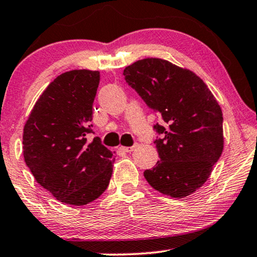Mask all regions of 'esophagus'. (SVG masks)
<instances>
[{
	"label": "esophagus",
	"mask_w": 257,
	"mask_h": 257,
	"mask_svg": "<svg viewBox=\"0 0 257 257\" xmlns=\"http://www.w3.org/2000/svg\"><path fill=\"white\" fill-rule=\"evenodd\" d=\"M137 147H138V145H137V144H135V145L133 146H131V147H124V146H121V147H119V149H120L121 151H124V152H132V151H135Z\"/></svg>",
	"instance_id": "esophagus-1"
}]
</instances>
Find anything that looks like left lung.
Here are the masks:
<instances>
[{
  "label": "left lung",
  "mask_w": 257,
  "mask_h": 257,
  "mask_svg": "<svg viewBox=\"0 0 257 257\" xmlns=\"http://www.w3.org/2000/svg\"><path fill=\"white\" fill-rule=\"evenodd\" d=\"M122 75L147 106L158 112L154 140L160 160L144 172L147 182L172 198L191 195L207 181L223 150L222 111L203 80L160 58L126 66Z\"/></svg>",
  "instance_id": "8db88e82"
}]
</instances>
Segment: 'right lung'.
Wrapping results in <instances>:
<instances>
[{
  "instance_id": "obj_1",
  "label": "right lung",
  "mask_w": 257,
  "mask_h": 257,
  "mask_svg": "<svg viewBox=\"0 0 257 257\" xmlns=\"http://www.w3.org/2000/svg\"><path fill=\"white\" fill-rule=\"evenodd\" d=\"M100 75L72 70L41 94L23 130V157L36 181L66 205L83 206L107 188L113 152L96 137L92 105Z\"/></svg>"
}]
</instances>
